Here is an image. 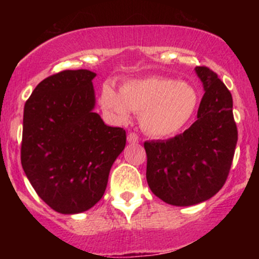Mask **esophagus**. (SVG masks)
Listing matches in <instances>:
<instances>
[{"instance_id":"34e87169","label":"esophagus","mask_w":259,"mask_h":259,"mask_svg":"<svg viewBox=\"0 0 259 259\" xmlns=\"http://www.w3.org/2000/svg\"><path fill=\"white\" fill-rule=\"evenodd\" d=\"M127 143H130V144H137V143H139V137H138V134H135V133H129V134H127Z\"/></svg>"}]
</instances>
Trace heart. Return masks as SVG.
<instances>
[{
    "mask_svg": "<svg viewBox=\"0 0 259 259\" xmlns=\"http://www.w3.org/2000/svg\"><path fill=\"white\" fill-rule=\"evenodd\" d=\"M198 101L194 86L165 76L129 80L120 91L105 83L99 95V104L109 117L125 121L134 111L140 114L143 130L158 138L183 129L197 110Z\"/></svg>",
    "mask_w": 259,
    "mask_h": 259,
    "instance_id": "1",
    "label": "heart"
}]
</instances>
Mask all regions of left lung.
Returning <instances> with one entry per match:
<instances>
[{
  "label": "left lung",
  "instance_id": "1",
  "mask_svg": "<svg viewBox=\"0 0 259 259\" xmlns=\"http://www.w3.org/2000/svg\"><path fill=\"white\" fill-rule=\"evenodd\" d=\"M195 72L205 91L197 120L171 139L144 143L149 188L177 207L205 202L222 189L238 140L227 86L208 67L197 66Z\"/></svg>",
  "mask_w": 259,
  "mask_h": 259
}]
</instances>
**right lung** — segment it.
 <instances>
[{
    "label": "right lung",
    "instance_id": "1",
    "mask_svg": "<svg viewBox=\"0 0 259 259\" xmlns=\"http://www.w3.org/2000/svg\"><path fill=\"white\" fill-rule=\"evenodd\" d=\"M95 72L65 70L41 81L25 104L21 164L52 209L76 214L104 195L126 133L94 113Z\"/></svg>",
    "mask_w": 259,
    "mask_h": 259
}]
</instances>
